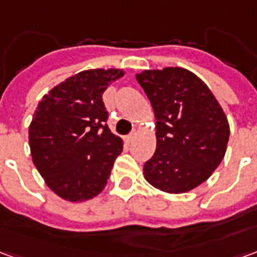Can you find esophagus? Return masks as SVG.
<instances>
[{"label": "esophagus", "instance_id": "obj_1", "mask_svg": "<svg viewBox=\"0 0 257 257\" xmlns=\"http://www.w3.org/2000/svg\"><path fill=\"white\" fill-rule=\"evenodd\" d=\"M135 136H136V134L134 132V134H131V135H128V136H125V138H123V140H125L126 143H131V142L134 140Z\"/></svg>", "mask_w": 257, "mask_h": 257}]
</instances>
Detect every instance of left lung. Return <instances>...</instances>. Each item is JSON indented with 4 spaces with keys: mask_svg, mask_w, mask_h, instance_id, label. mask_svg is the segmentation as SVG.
I'll return each instance as SVG.
<instances>
[{
    "mask_svg": "<svg viewBox=\"0 0 257 257\" xmlns=\"http://www.w3.org/2000/svg\"><path fill=\"white\" fill-rule=\"evenodd\" d=\"M156 115L157 147L145 164L149 183L164 193L198 187L220 165L230 125L202 79L182 67L136 74Z\"/></svg>",
    "mask_w": 257,
    "mask_h": 257,
    "instance_id": "1",
    "label": "left lung"
}]
</instances>
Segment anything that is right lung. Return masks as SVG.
Instances as JSON below:
<instances>
[{"mask_svg": "<svg viewBox=\"0 0 257 257\" xmlns=\"http://www.w3.org/2000/svg\"><path fill=\"white\" fill-rule=\"evenodd\" d=\"M121 68L84 70L42 96L30 126L31 158L45 183L70 202L100 194L122 139L106 125L103 92L123 77Z\"/></svg>", "mask_w": 257, "mask_h": 257, "instance_id": "1", "label": "right lung"}]
</instances>
